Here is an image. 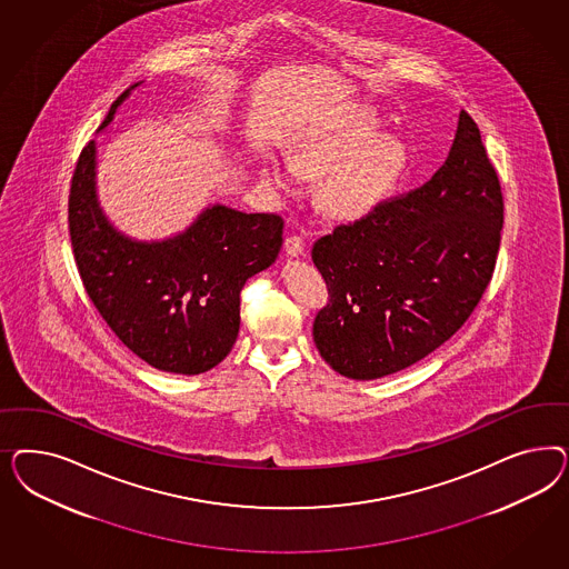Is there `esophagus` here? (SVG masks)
Listing matches in <instances>:
<instances>
[{"label": "esophagus", "mask_w": 569, "mask_h": 569, "mask_svg": "<svg viewBox=\"0 0 569 569\" xmlns=\"http://www.w3.org/2000/svg\"><path fill=\"white\" fill-rule=\"evenodd\" d=\"M283 248L288 252V257H305V241L300 236H288L283 241Z\"/></svg>", "instance_id": "34e87169"}]
</instances>
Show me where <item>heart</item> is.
<instances>
[{
	"mask_svg": "<svg viewBox=\"0 0 569 569\" xmlns=\"http://www.w3.org/2000/svg\"><path fill=\"white\" fill-rule=\"evenodd\" d=\"M292 162L307 177L328 171L319 191L321 207L331 217L357 219L395 191L407 171L409 154L398 139L381 138L378 119L357 114L302 136L293 146ZM260 172L273 190L296 191L298 174L292 164L269 158Z\"/></svg>",
	"mask_w": 569,
	"mask_h": 569,
	"instance_id": "1",
	"label": "heart"
}]
</instances>
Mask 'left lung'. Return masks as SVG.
I'll list each match as a JSON object with an SVG mask.
<instances>
[{"label": "left lung", "mask_w": 569, "mask_h": 569, "mask_svg": "<svg viewBox=\"0 0 569 569\" xmlns=\"http://www.w3.org/2000/svg\"><path fill=\"white\" fill-rule=\"evenodd\" d=\"M502 193L480 129L461 110L447 162L312 246L328 307L312 338L333 371L392 376L426 359L469 319L499 254Z\"/></svg>", "instance_id": "8db88e82"}]
</instances>
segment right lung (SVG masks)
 I'll return each instance as SVG.
<instances>
[{
    "instance_id": "right-lung-1",
    "label": "right lung",
    "mask_w": 569,
    "mask_h": 569,
    "mask_svg": "<svg viewBox=\"0 0 569 569\" xmlns=\"http://www.w3.org/2000/svg\"><path fill=\"white\" fill-rule=\"evenodd\" d=\"M139 86L122 91L98 131ZM96 169L89 141L69 196L70 241L87 296L141 361L179 376L204 373L236 345L241 288L276 262L283 219L212 204L172 238L133 240L103 214Z\"/></svg>"
}]
</instances>
